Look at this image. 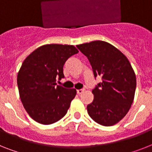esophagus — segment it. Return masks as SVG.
I'll return each mask as SVG.
<instances>
[{
    "instance_id": "esophagus-1",
    "label": "esophagus",
    "mask_w": 152,
    "mask_h": 152,
    "mask_svg": "<svg viewBox=\"0 0 152 152\" xmlns=\"http://www.w3.org/2000/svg\"><path fill=\"white\" fill-rule=\"evenodd\" d=\"M76 92H77V94H79V95H80V94H81L82 93H83L84 90H76Z\"/></svg>"
}]
</instances>
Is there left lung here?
I'll return each mask as SVG.
<instances>
[{"instance_id": "8db88e82", "label": "left lung", "mask_w": 152, "mask_h": 152, "mask_svg": "<svg viewBox=\"0 0 152 152\" xmlns=\"http://www.w3.org/2000/svg\"><path fill=\"white\" fill-rule=\"evenodd\" d=\"M87 57L94 76L103 81L92 90L94 100L87 112L94 121L113 126L129 111L134 98L136 76L127 57L111 44L94 41L76 45Z\"/></svg>"}]
</instances>
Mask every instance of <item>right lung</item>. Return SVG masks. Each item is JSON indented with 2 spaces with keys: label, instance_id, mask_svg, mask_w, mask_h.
<instances>
[{
  "label": "right lung",
  "instance_id": "right-lung-1",
  "mask_svg": "<svg viewBox=\"0 0 152 152\" xmlns=\"http://www.w3.org/2000/svg\"><path fill=\"white\" fill-rule=\"evenodd\" d=\"M78 52L72 45H44L23 62L17 76L19 95L27 113L38 123H56L68 111L76 90L58 86L56 80L64 78L65 62Z\"/></svg>",
  "mask_w": 152,
  "mask_h": 152
}]
</instances>
